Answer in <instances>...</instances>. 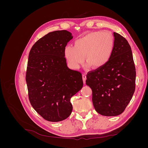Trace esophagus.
<instances>
[{"label": "esophagus", "mask_w": 148, "mask_h": 148, "mask_svg": "<svg viewBox=\"0 0 148 148\" xmlns=\"http://www.w3.org/2000/svg\"><path fill=\"white\" fill-rule=\"evenodd\" d=\"M82 77H83V83H85V82H86V74H83L82 75Z\"/></svg>", "instance_id": "1"}]
</instances>
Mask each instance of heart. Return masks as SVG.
Listing matches in <instances>:
<instances>
[{"label":"heart","instance_id":"b5f03b06","mask_svg":"<svg viewBox=\"0 0 148 148\" xmlns=\"http://www.w3.org/2000/svg\"><path fill=\"white\" fill-rule=\"evenodd\" d=\"M115 40L109 31L90 33L76 40L73 46H68L64 53L74 68H78L85 60L94 68H99L109 61L112 55Z\"/></svg>","mask_w":148,"mask_h":148}]
</instances>
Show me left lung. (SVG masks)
<instances>
[{"instance_id":"left-lung-1","label":"left lung","mask_w":148,"mask_h":148,"mask_svg":"<svg viewBox=\"0 0 148 148\" xmlns=\"http://www.w3.org/2000/svg\"><path fill=\"white\" fill-rule=\"evenodd\" d=\"M115 45L107 63L89 71L86 84L92 89L97 112L117 116L125 110L135 90L136 69L131 47L122 36L114 33Z\"/></svg>"}]
</instances>
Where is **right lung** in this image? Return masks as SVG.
Returning <instances> with one entry per match:
<instances>
[{"mask_svg": "<svg viewBox=\"0 0 148 148\" xmlns=\"http://www.w3.org/2000/svg\"><path fill=\"white\" fill-rule=\"evenodd\" d=\"M73 38L66 30L49 33L31 47L26 69L29 100L45 120L57 122L68 118L70 99L83 86L82 73L67 66L64 51Z\"/></svg>", "mask_w": 148, "mask_h": 148, "instance_id": "add662e5", "label": "right lung"}]
</instances>
